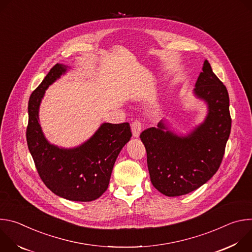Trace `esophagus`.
<instances>
[{"label":"esophagus","instance_id":"34e87169","mask_svg":"<svg viewBox=\"0 0 252 252\" xmlns=\"http://www.w3.org/2000/svg\"><path fill=\"white\" fill-rule=\"evenodd\" d=\"M131 132H132L133 137H135V138L139 137V134L141 132V124L139 122L135 121L131 124Z\"/></svg>","mask_w":252,"mask_h":252}]
</instances>
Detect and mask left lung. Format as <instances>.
<instances>
[{
  "label": "left lung",
  "instance_id": "8db88e82",
  "mask_svg": "<svg viewBox=\"0 0 252 252\" xmlns=\"http://www.w3.org/2000/svg\"><path fill=\"white\" fill-rule=\"evenodd\" d=\"M192 93L207 106L202 123L184 134L171 130L162 120L158 127L140 133L151 182L166 196L188 194L207 183L220 168L230 134L228 93L207 60Z\"/></svg>",
  "mask_w": 252,
  "mask_h": 252
}]
</instances>
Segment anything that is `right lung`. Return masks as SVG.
I'll return each instance as SVG.
<instances>
[{"label":"right lung","mask_w":252,"mask_h":252,"mask_svg":"<svg viewBox=\"0 0 252 252\" xmlns=\"http://www.w3.org/2000/svg\"><path fill=\"white\" fill-rule=\"evenodd\" d=\"M70 68L57 63L31 94L27 142L39 175L51 191L67 200L93 201L109 187L116 159L131 131L128 123H103L75 148L58 147L47 139L40 125V105L48 88Z\"/></svg>","instance_id":"add662e5"}]
</instances>
